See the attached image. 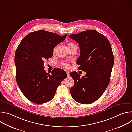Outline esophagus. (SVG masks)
I'll return each instance as SVG.
<instances>
[{"instance_id": "esophagus-1", "label": "esophagus", "mask_w": 132, "mask_h": 132, "mask_svg": "<svg viewBox=\"0 0 132 132\" xmlns=\"http://www.w3.org/2000/svg\"><path fill=\"white\" fill-rule=\"evenodd\" d=\"M72 61H73V60H72Z\"/></svg>"}]
</instances>
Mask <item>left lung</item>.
Instances as JSON below:
<instances>
[{
    "mask_svg": "<svg viewBox=\"0 0 132 132\" xmlns=\"http://www.w3.org/2000/svg\"><path fill=\"white\" fill-rule=\"evenodd\" d=\"M63 36L45 30L31 32L18 46L14 56L16 80L24 96L30 101L41 104L51 101L64 79L58 70H44V60L53 56V49L63 42Z\"/></svg>",
    "mask_w": 132,
    "mask_h": 132,
    "instance_id": "8db88e82",
    "label": "left lung"
}]
</instances>
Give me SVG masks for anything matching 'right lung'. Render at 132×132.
Returning <instances> with one entry per match:
<instances>
[{"label": "right lung", "instance_id": "right-lung-1", "mask_svg": "<svg viewBox=\"0 0 132 132\" xmlns=\"http://www.w3.org/2000/svg\"><path fill=\"white\" fill-rule=\"evenodd\" d=\"M69 37L79 45L80 56L77 62L80 69L86 72L82 78H75L71 95L78 103L91 104L102 95L110 82L114 64L111 46L106 37L94 30L72 34Z\"/></svg>", "mask_w": 132, "mask_h": 132}]
</instances>
